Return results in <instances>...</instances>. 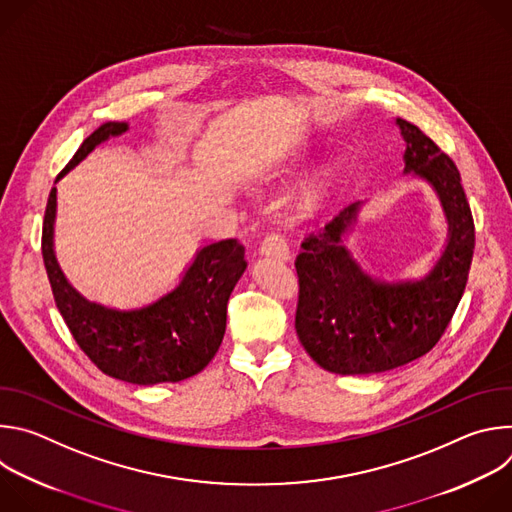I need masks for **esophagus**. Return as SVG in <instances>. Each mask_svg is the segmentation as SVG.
Instances as JSON below:
<instances>
[{"mask_svg":"<svg viewBox=\"0 0 512 512\" xmlns=\"http://www.w3.org/2000/svg\"><path fill=\"white\" fill-rule=\"evenodd\" d=\"M259 253H261L263 257H273V259H279V261H287V259H289L287 243H285L283 237L277 235V233H271V235H267V237L261 241Z\"/></svg>","mask_w":512,"mask_h":512,"instance_id":"obj_1","label":"esophagus"}]
</instances>
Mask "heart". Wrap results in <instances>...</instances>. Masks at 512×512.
Segmentation results:
<instances>
[{
  "label": "heart",
  "instance_id": "b5f03b06",
  "mask_svg": "<svg viewBox=\"0 0 512 512\" xmlns=\"http://www.w3.org/2000/svg\"><path fill=\"white\" fill-rule=\"evenodd\" d=\"M296 158H298V160H302V158H306V152H296Z\"/></svg>",
  "mask_w": 512,
  "mask_h": 512
}]
</instances>
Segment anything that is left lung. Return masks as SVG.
Masks as SVG:
<instances>
[{
    "mask_svg": "<svg viewBox=\"0 0 512 512\" xmlns=\"http://www.w3.org/2000/svg\"><path fill=\"white\" fill-rule=\"evenodd\" d=\"M395 125L405 141L403 174L425 182L440 200L448 239L423 275L405 279L371 273L346 245L367 200L350 202L304 239L296 257V332L306 352L336 375L385 373L429 352L468 281L474 221L460 172L419 127L405 119Z\"/></svg>",
    "mask_w": 512,
    "mask_h": 512,
    "instance_id": "left-lung-1",
    "label": "left lung"
}]
</instances>
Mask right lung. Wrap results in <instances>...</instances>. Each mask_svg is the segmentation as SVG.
<instances>
[{"label":"right lung","mask_w":512,"mask_h":512,"mask_svg":"<svg viewBox=\"0 0 512 512\" xmlns=\"http://www.w3.org/2000/svg\"><path fill=\"white\" fill-rule=\"evenodd\" d=\"M129 129L109 121L95 129L72 156L56 182L79 166L99 143ZM56 186L50 190L42 257L54 302L83 352L97 367L133 385L178 383L198 375L214 358L227 328V302L247 269L245 247L235 239L200 247L178 281L162 294L131 306L85 298L68 281L54 251Z\"/></svg>","instance_id":"add662e5"}]
</instances>
